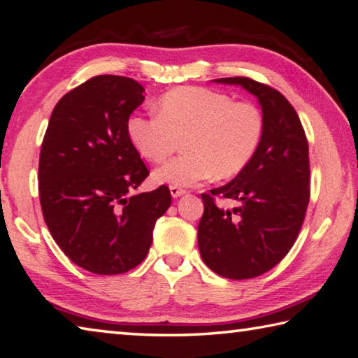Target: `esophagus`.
I'll list each match as a JSON object with an SVG mask.
<instances>
[{"label": "esophagus", "instance_id": "obj_1", "mask_svg": "<svg viewBox=\"0 0 358 358\" xmlns=\"http://www.w3.org/2000/svg\"><path fill=\"white\" fill-rule=\"evenodd\" d=\"M170 192H171V196H173V198H179V196H182V194L185 193L184 188H180V187H178V185H171V187H170Z\"/></svg>", "mask_w": 358, "mask_h": 358}]
</instances>
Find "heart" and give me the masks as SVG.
<instances>
[{"label":"heart","instance_id":"1","mask_svg":"<svg viewBox=\"0 0 358 358\" xmlns=\"http://www.w3.org/2000/svg\"><path fill=\"white\" fill-rule=\"evenodd\" d=\"M265 129L262 110L249 101L204 87H178L159 99L156 115L134 113L127 137L146 160L160 164L176 151L182 156L154 171L157 184L194 185L213 174H238L257 151Z\"/></svg>","mask_w":358,"mask_h":358}]
</instances>
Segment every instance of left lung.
Masks as SVG:
<instances>
[{
	"label": "left lung",
	"mask_w": 358,
	"mask_h": 358,
	"mask_svg": "<svg viewBox=\"0 0 358 358\" xmlns=\"http://www.w3.org/2000/svg\"><path fill=\"white\" fill-rule=\"evenodd\" d=\"M238 84L259 98L265 129L249 164L229 184L202 193L198 245L206 265L222 278L243 280L269 271L285 257L304 224L310 199L308 141L288 99L251 78L215 79ZM235 199L232 211L216 198Z\"/></svg>",
	"instance_id": "8db88e82"
}]
</instances>
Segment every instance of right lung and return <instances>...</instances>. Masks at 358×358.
<instances>
[{
    "mask_svg": "<svg viewBox=\"0 0 358 358\" xmlns=\"http://www.w3.org/2000/svg\"><path fill=\"white\" fill-rule=\"evenodd\" d=\"M143 85L113 74L85 80L59 99L38 160V194L54 241L93 274H123L145 260L157 218L171 206L166 185L131 196L148 176L127 137Z\"/></svg>",
    "mask_w": 358,
    "mask_h": 358,
    "instance_id": "1",
    "label": "right lung"
}]
</instances>
